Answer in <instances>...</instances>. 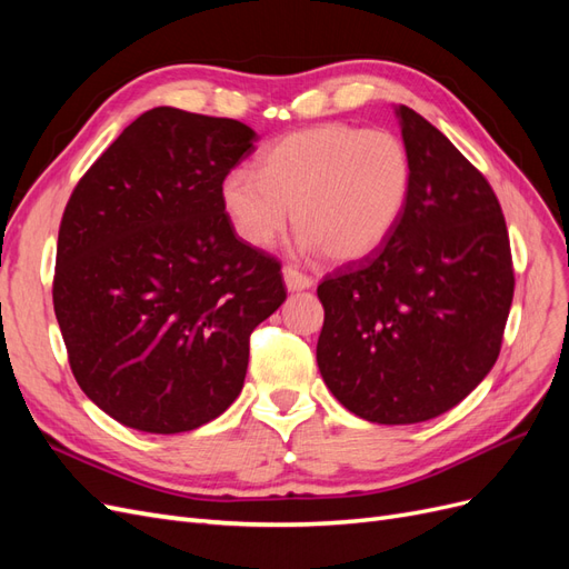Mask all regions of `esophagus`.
Wrapping results in <instances>:
<instances>
[{
	"label": "esophagus",
	"instance_id": "esophagus-1",
	"mask_svg": "<svg viewBox=\"0 0 569 569\" xmlns=\"http://www.w3.org/2000/svg\"><path fill=\"white\" fill-rule=\"evenodd\" d=\"M284 274V284L289 291H301V289H311L316 284V280L311 274H306L303 270H299L297 266H284L282 268Z\"/></svg>",
	"mask_w": 569,
	"mask_h": 569
}]
</instances>
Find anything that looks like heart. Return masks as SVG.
Returning <instances> with one entry per match:
<instances>
[{
	"instance_id": "b5f03b06",
	"label": "heart",
	"mask_w": 569,
	"mask_h": 569,
	"mask_svg": "<svg viewBox=\"0 0 569 569\" xmlns=\"http://www.w3.org/2000/svg\"><path fill=\"white\" fill-rule=\"evenodd\" d=\"M412 159L391 130L320 123L272 142L234 168L220 199L242 242L266 249L289 218L306 251L349 263L380 249L408 206Z\"/></svg>"
}]
</instances>
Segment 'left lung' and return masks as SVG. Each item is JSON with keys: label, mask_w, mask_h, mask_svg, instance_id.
Masks as SVG:
<instances>
[{"label": "left lung", "mask_w": 569, "mask_h": 569, "mask_svg": "<svg viewBox=\"0 0 569 569\" xmlns=\"http://www.w3.org/2000/svg\"><path fill=\"white\" fill-rule=\"evenodd\" d=\"M412 159L387 242L318 284V368L335 399L377 425L432 420L493 368L512 303L506 218L491 184L429 120L396 109Z\"/></svg>", "instance_id": "1"}]
</instances>
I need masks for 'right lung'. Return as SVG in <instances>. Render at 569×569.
<instances>
[{
  "mask_svg": "<svg viewBox=\"0 0 569 569\" xmlns=\"http://www.w3.org/2000/svg\"><path fill=\"white\" fill-rule=\"evenodd\" d=\"M253 142L232 118L151 109L66 203L54 313L80 389L120 425L178 435L226 412L251 332L287 299L280 263L220 199Z\"/></svg>",
  "mask_w": 569,
  "mask_h": 569,
  "instance_id": "right-lung-1",
  "label": "right lung"
}]
</instances>
